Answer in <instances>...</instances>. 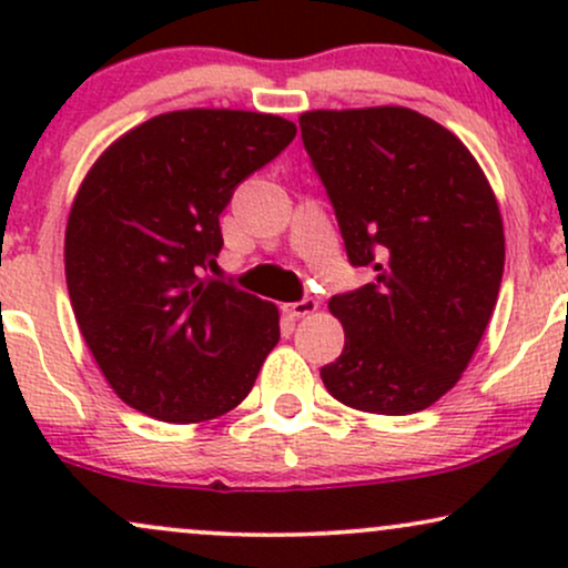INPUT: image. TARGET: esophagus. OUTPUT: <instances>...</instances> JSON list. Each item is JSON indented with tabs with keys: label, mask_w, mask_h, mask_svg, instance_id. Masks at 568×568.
Segmentation results:
<instances>
[{
	"label": "esophagus",
	"mask_w": 568,
	"mask_h": 568,
	"mask_svg": "<svg viewBox=\"0 0 568 568\" xmlns=\"http://www.w3.org/2000/svg\"><path fill=\"white\" fill-rule=\"evenodd\" d=\"M317 310V302L315 298H302V302H293V304H285L283 306V312L285 315H291V317H306V315H312V312Z\"/></svg>",
	"instance_id": "34e87169"
}]
</instances>
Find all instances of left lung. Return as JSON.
Segmentation results:
<instances>
[{
    "label": "left lung",
    "instance_id": "left-lung-1",
    "mask_svg": "<svg viewBox=\"0 0 568 568\" xmlns=\"http://www.w3.org/2000/svg\"><path fill=\"white\" fill-rule=\"evenodd\" d=\"M352 266L374 283L328 310L344 349L321 368L344 406L406 416L459 382L499 296L505 232L467 146L403 106L298 116Z\"/></svg>",
    "mask_w": 568,
    "mask_h": 568
}]
</instances>
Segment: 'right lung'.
Wrapping results in <instances>:
<instances>
[{
  "instance_id": "right-lung-1",
  "label": "right lung",
  "mask_w": 568,
  "mask_h": 568,
  "mask_svg": "<svg viewBox=\"0 0 568 568\" xmlns=\"http://www.w3.org/2000/svg\"><path fill=\"white\" fill-rule=\"evenodd\" d=\"M296 125L232 109L152 116L84 175L67 224V285L98 368L160 422L216 419L251 393L277 306L207 275L234 189Z\"/></svg>"
}]
</instances>
